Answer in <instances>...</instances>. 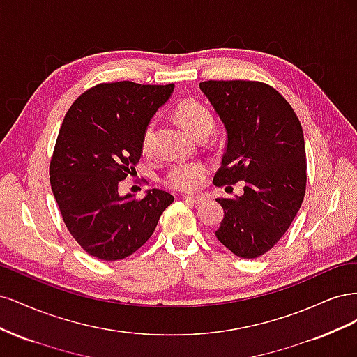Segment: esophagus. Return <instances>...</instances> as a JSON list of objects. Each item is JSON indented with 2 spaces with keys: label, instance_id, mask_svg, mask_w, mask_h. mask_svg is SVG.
<instances>
[{
  "label": "esophagus",
  "instance_id": "esophagus-1",
  "mask_svg": "<svg viewBox=\"0 0 357 357\" xmlns=\"http://www.w3.org/2000/svg\"><path fill=\"white\" fill-rule=\"evenodd\" d=\"M183 199H185L186 202H190V204H201L205 201L204 197H193V195H185L183 197Z\"/></svg>",
  "mask_w": 357,
  "mask_h": 357
}]
</instances>
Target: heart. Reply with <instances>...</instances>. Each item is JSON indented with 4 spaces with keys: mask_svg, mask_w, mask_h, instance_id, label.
<instances>
[{
    "mask_svg": "<svg viewBox=\"0 0 357 357\" xmlns=\"http://www.w3.org/2000/svg\"><path fill=\"white\" fill-rule=\"evenodd\" d=\"M174 119L193 138L205 139L214 129L215 117L207 105L195 98L181 100L174 109ZM155 132V123L150 122L144 128L142 135V152L149 155L152 150V139ZM210 174V167L204 162L192 164H178L171 167L164 177V183L178 192L197 190L202 181Z\"/></svg>",
    "mask_w": 357,
    "mask_h": 357,
    "instance_id": "b5f03b06",
    "label": "heart"
}]
</instances>
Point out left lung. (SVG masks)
Returning a JSON list of instances; mask_svg holds the SVG:
<instances>
[{"instance_id":"8db88e82","label":"left lung","mask_w":357,"mask_h":357,"mask_svg":"<svg viewBox=\"0 0 357 357\" xmlns=\"http://www.w3.org/2000/svg\"><path fill=\"white\" fill-rule=\"evenodd\" d=\"M199 88L228 132L213 183H244L241 197L218 199L225 215L215 236L236 256L259 257L286 234L305 197L301 122L284 96L264 82L207 80Z\"/></svg>"}]
</instances>
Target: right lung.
Segmentation results:
<instances>
[{
  "label": "right lung",
  "mask_w": 357,
  "mask_h": 357,
  "mask_svg": "<svg viewBox=\"0 0 357 357\" xmlns=\"http://www.w3.org/2000/svg\"><path fill=\"white\" fill-rule=\"evenodd\" d=\"M174 84L98 83L67 112L50 158V186L73 238L102 261L135 253L152 236L174 197L152 189L142 199L119 197L134 174L142 135Z\"/></svg>",
  "instance_id": "right-lung-1"
}]
</instances>
